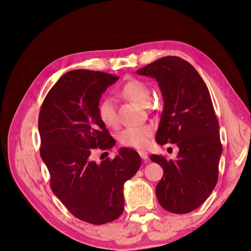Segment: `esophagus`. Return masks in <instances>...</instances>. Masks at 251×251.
I'll list each match as a JSON object with an SVG mask.
<instances>
[{
  "label": "esophagus",
  "mask_w": 251,
  "mask_h": 251,
  "mask_svg": "<svg viewBox=\"0 0 251 251\" xmlns=\"http://www.w3.org/2000/svg\"><path fill=\"white\" fill-rule=\"evenodd\" d=\"M139 153H140V155H141V157H142L143 160H144V161L148 160V152L144 151V150H140Z\"/></svg>",
  "instance_id": "34e87169"
}]
</instances>
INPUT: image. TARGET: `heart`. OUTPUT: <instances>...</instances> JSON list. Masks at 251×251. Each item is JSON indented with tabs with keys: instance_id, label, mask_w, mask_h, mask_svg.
<instances>
[{
	"instance_id": "heart-1",
	"label": "heart",
	"mask_w": 251,
	"mask_h": 251,
	"mask_svg": "<svg viewBox=\"0 0 251 251\" xmlns=\"http://www.w3.org/2000/svg\"><path fill=\"white\" fill-rule=\"evenodd\" d=\"M121 94L142 107H147L151 101V90L149 86L141 80H130L121 88ZM98 116L103 124L108 127L118 125V116L113 99L105 98L98 105ZM153 134L151 125L129 126L124 128L119 134V141L122 145L135 149H144L150 144Z\"/></svg>"
}]
</instances>
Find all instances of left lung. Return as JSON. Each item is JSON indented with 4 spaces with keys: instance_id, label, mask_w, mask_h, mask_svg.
I'll return each mask as SVG.
<instances>
[{
    "instance_id": "obj_1",
    "label": "left lung",
    "mask_w": 251,
    "mask_h": 251,
    "mask_svg": "<svg viewBox=\"0 0 251 251\" xmlns=\"http://www.w3.org/2000/svg\"><path fill=\"white\" fill-rule=\"evenodd\" d=\"M155 78L164 108L157 144H176L175 161L152 154L164 175L155 187L157 201L169 212L188 213L201 206L214 189L222 154L219 122L206 84L191 64L165 56L137 70Z\"/></svg>"
}]
</instances>
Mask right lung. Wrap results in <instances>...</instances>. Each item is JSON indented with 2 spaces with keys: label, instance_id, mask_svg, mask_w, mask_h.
<instances>
[{
  "label": "right lung",
  "instance_id": "obj_1",
  "mask_svg": "<svg viewBox=\"0 0 251 251\" xmlns=\"http://www.w3.org/2000/svg\"><path fill=\"white\" fill-rule=\"evenodd\" d=\"M118 78L101 71L71 70L49 90L39 114L40 153L50 187L75 218L95 225L121 216L124 183L141 166L139 153L126 147L113 160H92L97 148L116 145L98 116V105Z\"/></svg>",
  "mask_w": 251,
  "mask_h": 251
}]
</instances>
